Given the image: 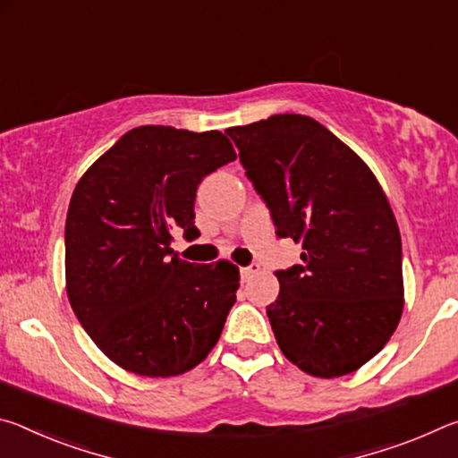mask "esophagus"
Listing matches in <instances>:
<instances>
[{"mask_svg": "<svg viewBox=\"0 0 458 458\" xmlns=\"http://www.w3.org/2000/svg\"><path fill=\"white\" fill-rule=\"evenodd\" d=\"M260 270V265L259 262H252V265H248V267H244L242 270H240V273H242V281H250V278L257 275Z\"/></svg>", "mask_w": 458, "mask_h": 458, "instance_id": "obj_1", "label": "esophagus"}]
</instances>
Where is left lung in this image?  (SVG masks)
<instances>
[{
    "instance_id": "left-lung-1",
    "label": "left lung",
    "mask_w": 458,
    "mask_h": 458,
    "mask_svg": "<svg viewBox=\"0 0 458 458\" xmlns=\"http://www.w3.org/2000/svg\"><path fill=\"white\" fill-rule=\"evenodd\" d=\"M240 161L267 201L278 238L303 244L276 270L267 307L284 358L315 377L360 369L390 341L404 309L396 218L358 153L305 114L230 127Z\"/></svg>"
}]
</instances>
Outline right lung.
<instances>
[{"instance_id": "1", "label": "right lung", "mask_w": 458, "mask_h": 458, "mask_svg": "<svg viewBox=\"0 0 458 458\" xmlns=\"http://www.w3.org/2000/svg\"><path fill=\"white\" fill-rule=\"evenodd\" d=\"M236 159L220 131L131 129L76 183L66 216V293L108 360L147 377L180 376L218 344L240 286L228 260L193 265L174 232L198 236L193 201Z\"/></svg>"}]
</instances>
